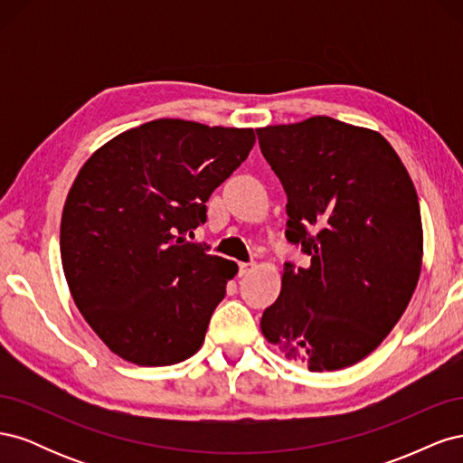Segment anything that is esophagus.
<instances>
[{
    "instance_id": "obj_1",
    "label": "esophagus",
    "mask_w": 463,
    "mask_h": 463,
    "mask_svg": "<svg viewBox=\"0 0 463 463\" xmlns=\"http://www.w3.org/2000/svg\"><path fill=\"white\" fill-rule=\"evenodd\" d=\"M253 269H255V262H240V274L241 276L249 274Z\"/></svg>"
}]
</instances>
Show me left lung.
Masks as SVG:
<instances>
[{
	"label": "left lung",
	"mask_w": 463,
	"mask_h": 463,
	"mask_svg": "<svg viewBox=\"0 0 463 463\" xmlns=\"http://www.w3.org/2000/svg\"><path fill=\"white\" fill-rule=\"evenodd\" d=\"M257 135L288 194V241L311 257L309 269L284 264L264 338L315 373L355 365L396 326L421 274L413 181L381 133L326 116Z\"/></svg>",
	"instance_id": "obj_1"
}]
</instances>
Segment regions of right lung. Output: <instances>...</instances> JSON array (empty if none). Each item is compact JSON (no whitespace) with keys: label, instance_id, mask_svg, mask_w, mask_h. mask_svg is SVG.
I'll list each match as a JSON object with an SVG mask.
<instances>
[{"label":"right lung","instance_id":"right-lung-1","mask_svg":"<svg viewBox=\"0 0 463 463\" xmlns=\"http://www.w3.org/2000/svg\"><path fill=\"white\" fill-rule=\"evenodd\" d=\"M253 145V129L154 119L80 167L61 214V264L79 311L121 359L164 367L199 352L237 264L187 233Z\"/></svg>","mask_w":463,"mask_h":463}]
</instances>
